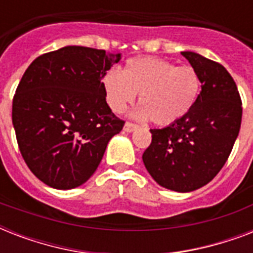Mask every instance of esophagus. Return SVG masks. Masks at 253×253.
<instances>
[{"instance_id": "obj_1", "label": "esophagus", "mask_w": 253, "mask_h": 253, "mask_svg": "<svg viewBox=\"0 0 253 253\" xmlns=\"http://www.w3.org/2000/svg\"><path fill=\"white\" fill-rule=\"evenodd\" d=\"M136 125L135 123H131V122H126L125 123V127H123V130L126 131V132H132V131L136 128Z\"/></svg>"}]
</instances>
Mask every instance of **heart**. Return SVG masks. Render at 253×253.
<instances>
[{
  "label": "heart",
  "mask_w": 253,
  "mask_h": 253,
  "mask_svg": "<svg viewBox=\"0 0 253 253\" xmlns=\"http://www.w3.org/2000/svg\"><path fill=\"white\" fill-rule=\"evenodd\" d=\"M106 102L122 114L139 94L135 117L168 126L188 114L201 91V79L190 65L176 67L172 61L152 56L132 57L121 72L110 71L102 79Z\"/></svg>",
  "instance_id": "obj_1"
}]
</instances>
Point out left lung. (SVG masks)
<instances>
[{
  "mask_svg": "<svg viewBox=\"0 0 253 253\" xmlns=\"http://www.w3.org/2000/svg\"><path fill=\"white\" fill-rule=\"evenodd\" d=\"M181 55L201 79L196 105L177 122L152 128L143 163L160 186L186 193L218 174L231 154L242 123V99L235 81L216 61L196 52Z\"/></svg>",
  "mask_w": 253,
  "mask_h": 253,
  "instance_id": "1",
  "label": "left lung"
}]
</instances>
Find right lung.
Listing matches in <instances>:
<instances>
[{"label":"right lung","instance_id":"add662e5","mask_svg":"<svg viewBox=\"0 0 253 253\" xmlns=\"http://www.w3.org/2000/svg\"><path fill=\"white\" fill-rule=\"evenodd\" d=\"M121 53L67 45L37 57L13 98V126L22 158L55 189L86 182L123 128L106 102L102 79Z\"/></svg>","mask_w":253,"mask_h":253}]
</instances>
